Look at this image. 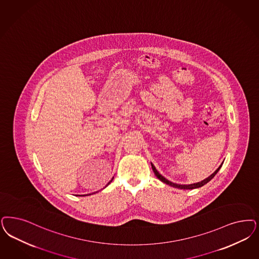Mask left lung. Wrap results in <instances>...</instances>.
Masks as SVG:
<instances>
[{
	"instance_id": "1",
	"label": "left lung",
	"mask_w": 259,
	"mask_h": 259,
	"mask_svg": "<svg viewBox=\"0 0 259 259\" xmlns=\"http://www.w3.org/2000/svg\"><path fill=\"white\" fill-rule=\"evenodd\" d=\"M223 164V163H222ZM222 164L217 168V169L215 170V172L212 173L208 178L205 179L204 181H202V182H200V183H197V184H192V185H177V184H174V183H172V182H169L168 180H166V179L164 178V177H162L161 174L157 171V169L155 168V166L153 165L151 163L152 169L154 171V174L156 175V177L159 179V180H161V182H163L164 184H166V185H169L171 187H173V188H181V189H193V188H201V187H203L204 185H205L206 183H208L211 179L213 178L214 176L217 174V172L219 171V169L221 168V166H222Z\"/></svg>"
}]
</instances>
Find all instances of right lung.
<instances>
[{
	"label": "right lung",
	"instance_id": "obj_1",
	"mask_svg": "<svg viewBox=\"0 0 259 259\" xmlns=\"http://www.w3.org/2000/svg\"><path fill=\"white\" fill-rule=\"evenodd\" d=\"M113 179H114V177H113ZM113 179H112V180H111V181H110V182H109V183H108V185H109V184H110V183H111V182H112V181H113ZM107 185V186H108Z\"/></svg>",
	"mask_w": 259,
	"mask_h": 259
}]
</instances>
